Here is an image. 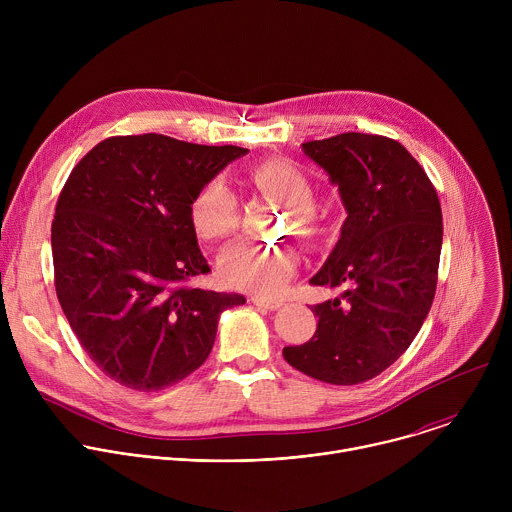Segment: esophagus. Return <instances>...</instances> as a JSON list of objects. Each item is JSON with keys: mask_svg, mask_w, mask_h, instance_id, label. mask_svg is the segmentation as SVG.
Wrapping results in <instances>:
<instances>
[{"mask_svg": "<svg viewBox=\"0 0 512 512\" xmlns=\"http://www.w3.org/2000/svg\"><path fill=\"white\" fill-rule=\"evenodd\" d=\"M251 302H253V306H259L265 310H279L283 306L279 300H269V298H259V296H253Z\"/></svg>", "mask_w": 512, "mask_h": 512, "instance_id": "34e87169", "label": "esophagus"}]
</instances>
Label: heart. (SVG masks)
<instances>
[{
	"label": "heart",
	"instance_id": "obj_1",
	"mask_svg": "<svg viewBox=\"0 0 512 512\" xmlns=\"http://www.w3.org/2000/svg\"><path fill=\"white\" fill-rule=\"evenodd\" d=\"M253 186L267 198L285 204V229L304 243H316L324 235V218L314 206L310 176L289 160L271 158L249 174ZM190 223L204 241L227 239L239 225V202L223 178H210L190 200ZM298 251L289 245L259 247L235 243L218 255L216 269L223 283L253 289L259 294L277 291L296 273Z\"/></svg>",
	"mask_w": 512,
	"mask_h": 512
}]
</instances>
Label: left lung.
<instances>
[{
    "label": "left lung",
    "mask_w": 512,
    "mask_h": 512,
    "mask_svg": "<svg viewBox=\"0 0 512 512\" xmlns=\"http://www.w3.org/2000/svg\"><path fill=\"white\" fill-rule=\"evenodd\" d=\"M348 212L312 285L340 289L316 304L312 340L283 358L330 385L371 381L409 348L429 314L442 253V206L419 162L385 135L340 133L302 143Z\"/></svg>",
    "instance_id": "8db88e82"
}]
</instances>
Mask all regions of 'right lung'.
Returning <instances> with one entry per match:
<instances>
[{
  "label": "right lung",
  "instance_id": "obj_1",
  "mask_svg": "<svg viewBox=\"0 0 512 512\" xmlns=\"http://www.w3.org/2000/svg\"><path fill=\"white\" fill-rule=\"evenodd\" d=\"M249 150L160 133L107 137L75 166L52 221L54 285L81 346L113 381L160 391L208 358L239 294L188 285L210 267L190 200Z\"/></svg>",
  "mask_w": 512,
  "mask_h": 512
}]
</instances>
